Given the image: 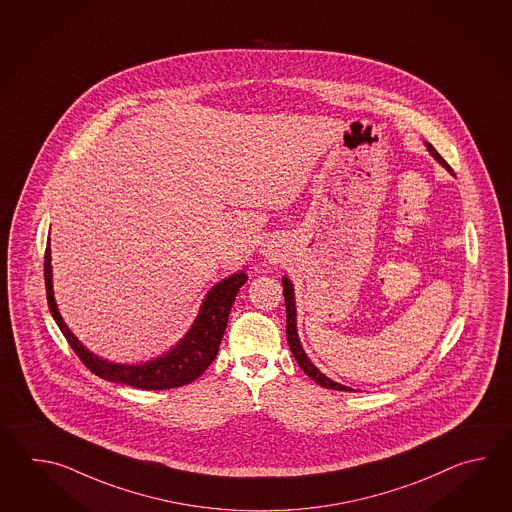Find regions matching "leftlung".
Instances as JSON below:
<instances>
[{"label": "left lung", "instance_id": "1", "mask_svg": "<svg viewBox=\"0 0 512 512\" xmlns=\"http://www.w3.org/2000/svg\"><path fill=\"white\" fill-rule=\"evenodd\" d=\"M430 153L434 155L435 159L439 163L445 166L446 170H450V166L446 164L445 159L435 152L432 144H426ZM283 296H285V311H287V342H289V348L293 351V357L298 362V366L304 370L305 375H309L316 384H320L322 388H329V390H338V392H351L349 386L344 384H338V382L327 379L324 373H320L318 368H315V364L311 360L307 359L304 348L300 344V338H298V331H296V305H294V289L293 283L289 282V278H283Z\"/></svg>", "mask_w": 512, "mask_h": 512}]
</instances>
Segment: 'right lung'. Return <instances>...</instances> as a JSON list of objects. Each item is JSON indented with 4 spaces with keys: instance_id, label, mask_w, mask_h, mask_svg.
<instances>
[{
    "instance_id": "add662e5",
    "label": "right lung",
    "mask_w": 512,
    "mask_h": 512,
    "mask_svg": "<svg viewBox=\"0 0 512 512\" xmlns=\"http://www.w3.org/2000/svg\"><path fill=\"white\" fill-rule=\"evenodd\" d=\"M44 276L45 293H47L51 315L55 318L60 331L64 333L69 346L77 353L78 359L86 364L87 370L93 371L104 381L119 382V384L141 388V390L179 388L196 381L197 377L205 373L218 355L219 344L229 322L230 307L234 304L241 285L247 282L245 272H236L218 285H214L208 291L207 298L199 309L194 326L190 327V331L186 333L185 338H181V342L175 348L170 349L159 359L144 362L139 366H128V364L108 362L93 355L69 331V327L62 320L56 307L49 245L45 249Z\"/></svg>"
}]
</instances>
